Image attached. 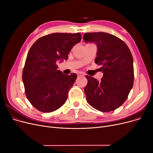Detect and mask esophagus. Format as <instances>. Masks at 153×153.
I'll use <instances>...</instances> for the list:
<instances>
[{"label": "esophagus", "instance_id": "obj_1", "mask_svg": "<svg viewBox=\"0 0 153 153\" xmlns=\"http://www.w3.org/2000/svg\"><path fill=\"white\" fill-rule=\"evenodd\" d=\"M85 76V75H84L83 73H82V72H79V74H78V77H82V76Z\"/></svg>", "mask_w": 153, "mask_h": 153}]
</instances>
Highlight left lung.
<instances>
[{"label": "left lung", "mask_w": 153, "mask_h": 153, "mask_svg": "<svg viewBox=\"0 0 153 153\" xmlns=\"http://www.w3.org/2000/svg\"><path fill=\"white\" fill-rule=\"evenodd\" d=\"M83 40L96 43L98 50L94 63L102 65L103 73L100 82L86 75L88 83L84 91L87 102L101 111H113L123 104L133 88L131 53L122 40L108 33H86Z\"/></svg>", "instance_id": "8db88e82"}]
</instances>
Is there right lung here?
Here are the masks:
<instances>
[{
    "instance_id": "obj_1",
    "label": "right lung",
    "mask_w": 153,
    "mask_h": 153,
    "mask_svg": "<svg viewBox=\"0 0 153 153\" xmlns=\"http://www.w3.org/2000/svg\"><path fill=\"white\" fill-rule=\"evenodd\" d=\"M81 38L80 33H51L39 39L29 50L22 79L27 99L39 111H54L66 101L77 75L63 74L56 62L67 60Z\"/></svg>"
}]
</instances>
